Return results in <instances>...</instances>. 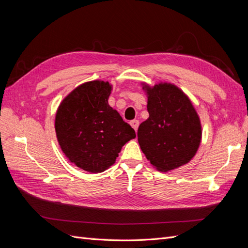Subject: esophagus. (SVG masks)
Instances as JSON below:
<instances>
[{
	"mask_svg": "<svg viewBox=\"0 0 248 248\" xmlns=\"http://www.w3.org/2000/svg\"><path fill=\"white\" fill-rule=\"evenodd\" d=\"M139 124H140V122L138 121V120H132V121H130V125H131V127L132 128L134 129V130H138V127H139Z\"/></svg>",
	"mask_w": 248,
	"mask_h": 248,
	"instance_id": "obj_1",
	"label": "esophagus"
}]
</instances>
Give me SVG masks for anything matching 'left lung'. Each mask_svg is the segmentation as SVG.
<instances>
[{"mask_svg": "<svg viewBox=\"0 0 248 248\" xmlns=\"http://www.w3.org/2000/svg\"><path fill=\"white\" fill-rule=\"evenodd\" d=\"M149 118L138 130L139 144L150 163L159 171H169L188 163L202 140V124L189 97L170 82L149 86Z\"/></svg>", "mask_w": 248, "mask_h": 248, "instance_id": "8db88e82", "label": "left lung"}]
</instances>
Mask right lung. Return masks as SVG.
Listing matches in <instances>:
<instances>
[{"mask_svg": "<svg viewBox=\"0 0 248 248\" xmlns=\"http://www.w3.org/2000/svg\"><path fill=\"white\" fill-rule=\"evenodd\" d=\"M112 86L91 80L71 91L58 108L55 129L59 145L68 160L97 174L116 162L122 147L136 131L109 107Z\"/></svg>", "mask_w": 248, "mask_h": 248, "instance_id": "right-lung-1", "label": "right lung"}]
</instances>
